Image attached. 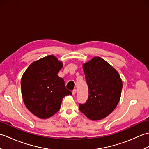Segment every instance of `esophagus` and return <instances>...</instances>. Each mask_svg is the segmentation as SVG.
<instances>
[{"label":"esophagus","mask_w":149,"mask_h":149,"mask_svg":"<svg viewBox=\"0 0 149 149\" xmlns=\"http://www.w3.org/2000/svg\"><path fill=\"white\" fill-rule=\"evenodd\" d=\"M76 92H77V90H76V89H74V90H73V91H72L73 95H75V93H76Z\"/></svg>","instance_id":"obj_1"}]
</instances>
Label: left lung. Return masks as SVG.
<instances>
[{"label": "left lung", "instance_id": "obj_1", "mask_svg": "<svg viewBox=\"0 0 149 149\" xmlns=\"http://www.w3.org/2000/svg\"><path fill=\"white\" fill-rule=\"evenodd\" d=\"M88 87V99L79 110L91 120H99L113 112L121 97L122 81L113 66L99 57L83 65Z\"/></svg>", "mask_w": 149, "mask_h": 149}]
</instances>
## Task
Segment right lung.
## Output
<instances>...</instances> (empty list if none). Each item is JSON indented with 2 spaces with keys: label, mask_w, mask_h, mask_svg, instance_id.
I'll return each instance as SVG.
<instances>
[{
  "label": "right lung",
  "mask_w": 149,
  "mask_h": 149,
  "mask_svg": "<svg viewBox=\"0 0 149 149\" xmlns=\"http://www.w3.org/2000/svg\"><path fill=\"white\" fill-rule=\"evenodd\" d=\"M63 63L55 56H48L34 61L24 73L21 79L24 104L33 115L48 118L58 111L62 99L72 95L58 74Z\"/></svg>",
  "instance_id": "add662e5"
}]
</instances>
